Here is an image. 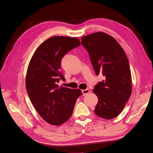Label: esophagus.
<instances>
[{
	"mask_svg": "<svg viewBox=\"0 0 153 153\" xmlns=\"http://www.w3.org/2000/svg\"><path fill=\"white\" fill-rule=\"evenodd\" d=\"M90 92V91L89 89H86V90H82V95L83 96L86 95V94H88V93H89Z\"/></svg>",
	"mask_w": 153,
	"mask_h": 153,
	"instance_id": "1",
	"label": "esophagus"
}]
</instances>
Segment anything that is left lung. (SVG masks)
<instances>
[{"label": "left lung", "mask_w": 153, "mask_h": 153, "mask_svg": "<svg viewBox=\"0 0 153 153\" xmlns=\"http://www.w3.org/2000/svg\"><path fill=\"white\" fill-rule=\"evenodd\" d=\"M81 44L89 53L96 74L103 76L93 90L98 99L95 114L106 120L114 118L131 94V71L126 53L114 38L104 32L82 37Z\"/></svg>", "instance_id": "8db88e82"}]
</instances>
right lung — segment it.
<instances>
[{"instance_id": "obj_1", "label": "right lung", "mask_w": 153, "mask_h": 153, "mask_svg": "<svg viewBox=\"0 0 153 153\" xmlns=\"http://www.w3.org/2000/svg\"><path fill=\"white\" fill-rule=\"evenodd\" d=\"M76 37L53 36L39 46L30 61L26 75V89L33 105L49 124L58 126L71 116L79 89L59 87L65 77L59 71L65 54L79 46Z\"/></svg>"}]
</instances>
